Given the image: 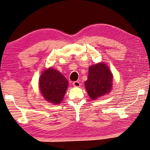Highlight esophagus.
I'll return each instance as SVG.
<instances>
[{
	"mask_svg": "<svg viewBox=\"0 0 150 150\" xmlns=\"http://www.w3.org/2000/svg\"><path fill=\"white\" fill-rule=\"evenodd\" d=\"M73 86L74 87H80V83L78 81H75L73 82Z\"/></svg>",
	"mask_w": 150,
	"mask_h": 150,
	"instance_id": "1",
	"label": "esophagus"
}]
</instances>
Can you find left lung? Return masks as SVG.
<instances>
[{
  "instance_id": "1",
  "label": "left lung",
  "mask_w": 150,
  "mask_h": 150,
  "mask_svg": "<svg viewBox=\"0 0 150 150\" xmlns=\"http://www.w3.org/2000/svg\"><path fill=\"white\" fill-rule=\"evenodd\" d=\"M113 76L109 68L105 63L92 65L88 68V79L84 84L91 98H96L110 93Z\"/></svg>"
}]
</instances>
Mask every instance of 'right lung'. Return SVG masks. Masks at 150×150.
Instances as JSON below:
<instances>
[{
    "mask_svg": "<svg viewBox=\"0 0 150 150\" xmlns=\"http://www.w3.org/2000/svg\"><path fill=\"white\" fill-rule=\"evenodd\" d=\"M39 86L45 100L57 105L63 100L68 86V81L59 71L49 68L41 74Z\"/></svg>",
    "mask_w": 150,
    "mask_h": 150,
    "instance_id": "right-lung-1",
    "label": "right lung"
}]
</instances>
